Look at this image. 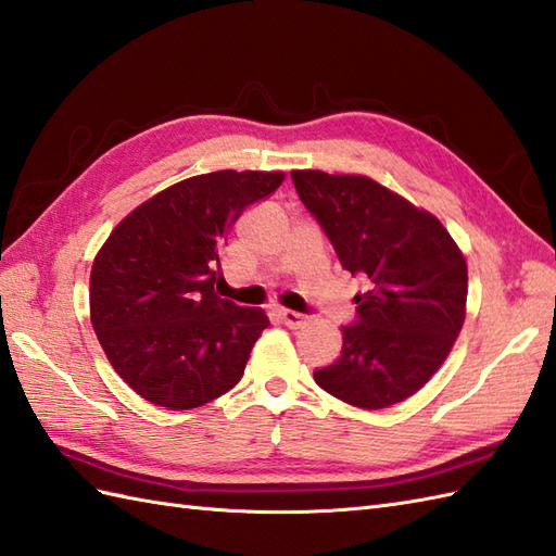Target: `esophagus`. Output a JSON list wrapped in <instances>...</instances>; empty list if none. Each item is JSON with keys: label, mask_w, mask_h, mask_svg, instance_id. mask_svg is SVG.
I'll return each instance as SVG.
<instances>
[{"label": "esophagus", "mask_w": 556, "mask_h": 556, "mask_svg": "<svg viewBox=\"0 0 556 556\" xmlns=\"http://www.w3.org/2000/svg\"><path fill=\"white\" fill-rule=\"evenodd\" d=\"M279 317H281V321H283V325H287L289 329H299V327H303L305 321H307L305 315L293 313V309H281Z\"/></svg>", "instance_id": "34e87169"}]
</instances>
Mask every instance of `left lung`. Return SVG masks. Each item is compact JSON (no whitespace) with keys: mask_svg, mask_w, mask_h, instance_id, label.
Wrapping results in <instances>:
<instances>
[{"mask_svg":"<svg viewBox=\"0 0 556 556\" xmlns=\"http://www.w3.org/2000/svg\"><path fill=\"white\" fill-rule=\"evenodd\" d=\"M293 185L348 273L369 281L355 295L337 363L315 381L359 409L415 395L441 369L467 317V257L433 213L365 175L293 170Z\"/></svg>","mask_w":556,"mask_h":556,"instance_id":"left-lung-1","label":"left lung"}]
</instances>
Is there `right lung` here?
<instances>
[{"label":"right lung","mask_w":556,"mask_h":556,"mask_svg":"<svg viewBox=\"0 0 556 556\" xmlns=\"http://www.w3.org/2000/svg\"><path fill=\"white\" fill-rule=\"evenodd\" d=\"M281 170H217L159 191L113 227L89 275V319L115 374L149 403L193 409L235 389L269 325L219 299V253Z\"/></svg>","instance_id":"1"}]
</instances>
